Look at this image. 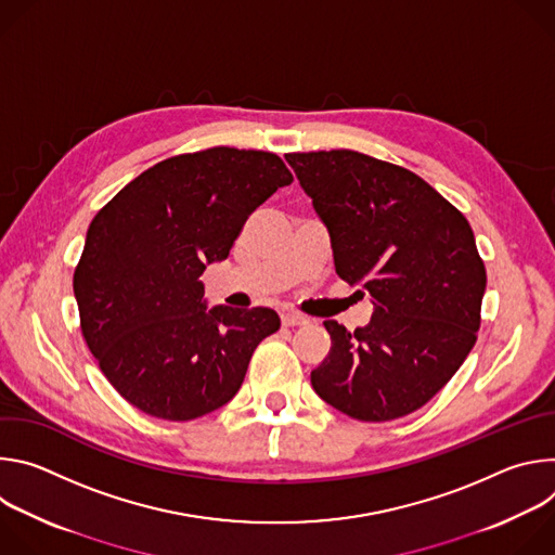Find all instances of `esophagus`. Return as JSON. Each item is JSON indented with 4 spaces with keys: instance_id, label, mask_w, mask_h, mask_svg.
I'll use <instances>...</instances> for the list:
<instances>
[{
    "instance_id": "esophagus-1",
    "label": "esophagus",
    "mask_w": 555,
    "mask_h": 555,
    "mask_svg": "<svg viewBox=\"0 0 555 555\" xmlns=\"http://www.w3.org/2000/svg\"><path fill=\"white\" fill-rule=\"evenodd\" d=\"M281 323H283L285 327H294V325H305L307 319H305V315L296 313V311H283V313H281Z\"/></svg>"
}]
</instances>
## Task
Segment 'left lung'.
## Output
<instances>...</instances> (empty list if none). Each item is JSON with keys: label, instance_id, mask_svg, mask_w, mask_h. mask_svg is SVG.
Returning a JSON list of instances; mask_svg holds the SVG:
<instances>
[{"label": "left lung", "instance_id": "left-lung-1", "mask_svg": "<svg viewBox=\"0 0 555 555\" xmlns=\"http://www.w3.org/2000/svg\"><path fill=\"white\" fill-rule=\"evenodd\" d=\"M330 232L336 274L369 292V325L325 321L311 386L336 411L388 422L422 409L477 343L486 266L467 219L409 169L334 149L287 153Z\"/></svg>", "mask_w": 555, "mask_h": 555}]
</instances>
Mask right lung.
<instances>
[{
    "label": "right lung",
    "mask_w": 555,
    "mask_h": 555,
    "mask_svg": "<svg viewBox=\"0 0 555 555\" xmlns=\"http://www.w3.org/2000/svg\"><path fill=\"white\" fill-rule=\"evenodd\" d=\"M292 182L274 153L212 146L153 165L92 219L74 296L90 351L129 404L191 422L242 388L281 319L270 307H208L199 276Z\"/></svg>",
    "instance_id": "add662e5"
}]
</instances>
